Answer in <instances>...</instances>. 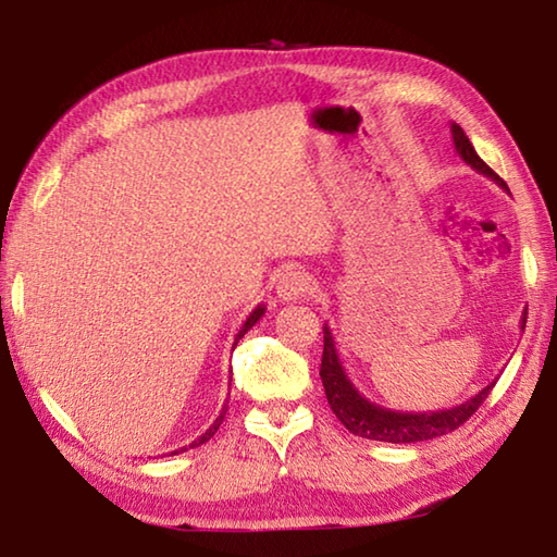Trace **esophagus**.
<instances>
[{
	"label": "esophagus",
	"instance_id": "34e87169",
	"mask_svg": "<svg viewBox=\"0 0 557 557\" xmlns=\"http://www.w3.org/2000/svg\"><path fill=\"white\" fill-rule=\"evenodd\" d=\"M312 287H314V282L307 275V272L289 270L277 280V297H280V301H297L299 297H305L307 292H312Z\"/></svg>",
	"mask_w": 557,
	"mask_h": 557
}]
</instances>
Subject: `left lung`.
I'll return each instance as SVG.
<instances>
[{
  "instance_id": "8db88e82",
  "label": "left lung",
  "mask_w": 557,
  "mask_h": 557,
  "mask_svg": "<svg viewBox=\"0 0 557 557\" xmlns=\"http://www.w3.org/2000/svg\"><path fill=\"white\" fill-rule=\"evenodd\" d=\"M449 129H451V143H455V152L465 159L471 169H476L479 174L494 178L498 186H504L508 191V186L498 178V174H494V169H488L484 159L476 154V149L471 147L465 129H461L457 122H451ZM525 314L528 312H523L521 317V329H525ZM319 375H322L329 405H332L334 414L344 422V428L348 432H354L356 437H366L375 442H393V445L435 440V437L447 435L451 430H457L459 425H465L496 385V381H492L486 388L479 391L474 398H469L461 405H455V408L437 410V412H400V410L381 408L379 403H371L366 398V395L356 388L354 381L348 379L342 358H338V351H336L332 329L326 324H324V356H322V369H319Z\"/></svg>"
}]
</instances>
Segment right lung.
Instances as JSON below:
<instances>
[{
    "label": "right lung",
    "instance_id": "1",
    "mask_svg": "<svg viewBox=\"0 0 557 557\" xmlns=\"http://www.w3.org/2000/svg\"><path fill=\"white\" fill-rule=\"evenodd\" d=\"M262 314H265V307H262V305H258L256 309H252V312H250V317L248 319H245V324L240 326V332L238 334H235V344H238L240 342V338L245 336V334H248L250 332V329L252 326H256L258 322H260V319H262ZM225 410H228V408H225V405H223V410H221V414H219V418H215V422H213V425L209 428V430H206L203 432V435L199 437V440H194L191 442V445H186V447H182V449H174L172 451V455H178V451H186V449H194V447H199V445H203V442H209L213 435H215V430H219L221 428V422H223V418H225Z\"/></svg>",
    "mask_w": 557,
    "mask_h": 557
}]
</instances>
